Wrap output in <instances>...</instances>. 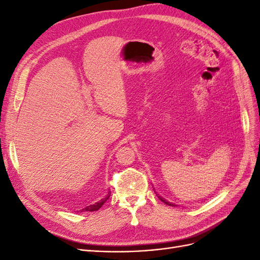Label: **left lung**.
<instances>
[{
  "label": "left lung",
  "instance_id": "obj_1",
  "mask_svg": "<svg viewBox=\"0 0 260 260\" xmlns=\"http://www.w3.org/2000/svg\"><path fill=\"white\" fill-rule=\"evenodd\" d=\"M157 195H158V194H157ZM158 198H159L160 201H162L165 204H167V205H169V206H177V205H175V204H172V203H170V202H167L166 200H164L162 198H160V196H158Z\"/></svg>",
  "mask_w": 260,
  "mask_h": 260
}]
</instances>
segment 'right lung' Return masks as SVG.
<instances>
[{
  "mask_svg": "<svg viewBox=\"0 0 260 260\" xmlns=\"http://www.w3.org/2000/svg\"><path fill=\"white\" fill-rule=\"evenodd\" d=\"M109 196H111V194H109V192L107 193V195L105 196V198H103L102 200H100L99 202L92 204V205H89V206H85L83 207L80 211H96L99 210L102 206H103V204L109 199Z\"/></svg>",
  "mask_w": 260,
  "mask_h": 260,
  "instance_id": "right-lung-1",
  "label": "right lung"
}]
</instances>
